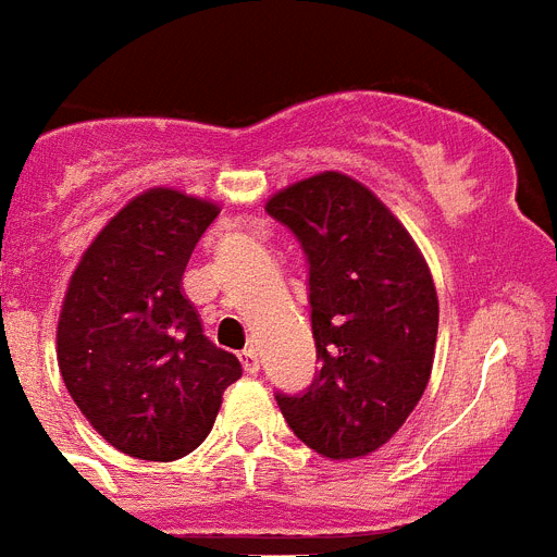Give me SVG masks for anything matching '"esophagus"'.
<instances>
[{"label":"esophagus","mask_w":557,"mask_h":557,"mask_svg":"<svg viewBox=\"0 0 557 557\" xmlns=\"http://www.w3.org/2000/svg\"><path fill=\"white\" fill-rule=\"evenodd\" d=\"M238 361H242V367H245V372H259V352L252 350V347H247V350L238 352Z\"/></svg>","instance_id":"1"}]
</instances>
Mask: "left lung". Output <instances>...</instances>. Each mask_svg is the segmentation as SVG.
Listing matches in <instances>:
<instances>
[{"instance_id":"obj_1","label":"left lung","mask_w":557,"mask_h":557,"mask_svg":"<svg viewBox=\"0 0 557 557\" xmlns=\"http://www.w3.org/2000/svg\"><path fill=\"white\" fill-rule=\"evenodd\" d=\"M310 261L321 370L305 395H275L289 430L330 461L375 453L404 426L433 372L438 293L418 245L358 178L324 170L273 193Z\"/></svg>"}]
</instances>
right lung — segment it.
Masks as SVG:
<instances>
[{
  "mask_svg": "<svg viewBox=\"0 0 557 557\" xmlns=\"http://www.w3.org/2000/svg\"><path fill=\"white\" fill-rule=\"evenodd\" d=\"M222 207L176 187L133 196L82 252L57 327L59 372L96 433L141 461H176L210 435L238 358L201 333L185 296L190 252Z\"/></svg>",
  "mask_w": 557,
  "mask_h": 557,
  "instance_id": "right-lung-1",
  "label": "right lung"
}]
</instances>
